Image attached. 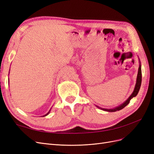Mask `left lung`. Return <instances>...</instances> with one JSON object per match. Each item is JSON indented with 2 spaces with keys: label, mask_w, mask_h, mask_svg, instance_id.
<instances>
[{
  "label": "left lung",
  "mask_w": 154,
  "mask_h": 154,
  "mask_svg": "<svg viewBox=\"0 0 154 154\" xmlns=\"http://www.w3.org/2000/svg\"><path fill=\"white\" fill-rule=\"evenodd\" d=\"M141 81H142V73H141V65L140 62H139V69H138V73H137V80H136V86H135L134 88V90L132 92V94L130 96V97L128 98L123 103H122L121 105L117 106V107H115L114 109H102L100 108V107L96 106L97 107H98L99 109H101V110L106 111V112H116V111H118V110H120L123 109L124 107H125L127 106L131 100L132 98H133L134 97H136L137 96V94H138L139 91L140 89V87H141Z\"/></svg>",
  "instance_id": "8db88e82"
}]
</instances>
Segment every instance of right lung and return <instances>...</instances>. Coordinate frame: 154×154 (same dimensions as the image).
Here are the masks:
<instances>
[{
	"mask_svg": "<svg viewBox=\"0 0 154 154\" xmlns=\"http://www.w3.org/2000/svg\"><path fill=\"white\" fill-rule=\"evenodd\" d=\"M50 111H51V109H50V110H49V112H48V113H47V114H45V115H44V116H44H44H47V115H48V114H49V112H50Z\"/></svg>",
	"mask_w": 154,
	"mask_h": 154,
	"instance_id": "add662e5",
	"label": "right lung"
}]
</instances>
